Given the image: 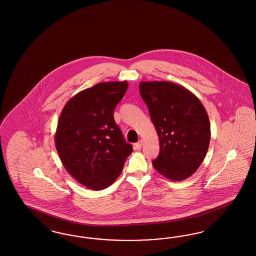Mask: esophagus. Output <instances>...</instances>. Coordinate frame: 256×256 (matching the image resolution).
I'll use <instances>...</instances> for the list:
<instances>
[{
    "instance_id": "1",
    "label": "esophagus",
    "mask_w": 256,
    "mask_h": 256,
    "mask_svg": "<svg viewBox=\"0 0 256 256\" xmlns=\"http://www.w3.org/2000/svg\"><path fill=\"white\" fill-rule=\"evenodd\" d=\"M142 146H143L142 141H139V142H137V143L135 144V148H136V150H141V148H142Z\"/></svg>"
}]
</instances>
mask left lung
I'll list each match as a JSON object with an SVG mask.
<instances>
[{
  "instance_id": "8db88e82",
  "label": "left lung",
  "mask_w": 256,
  "mask_h": 256,
  "mask_svg": "<svg viewBox=\"0 0 256 256\" xmlns=\"http://www.w3.org/2000/svg\"><path fill=\"white\" fill-rule=\"evenodd\" d=\"M139 90L160 143L154 168L172 181L188 178L204 161L210 141L204 106L192 92L174 82H141Z\"/></svg>"
}]
</instances>
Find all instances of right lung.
I'll use <instances>...</instances> for the list:
<instances>
[{"instance_id":"obj_1","label":"right lung","mask_w":256,"mask_h":256,"mask_svg":"<svg viewBox=\"0 0 256 256\" xmlns=\"http://www.w3.org/2000/svg\"><path fill=\"white\" fill-rule=\"evenodd\" d=\"M128 86L126 81L97 84L74 95L60 114L57 152L68 174L88 188L110 186L132 152L113 117Z\"/></svg>"}]
</instances>
